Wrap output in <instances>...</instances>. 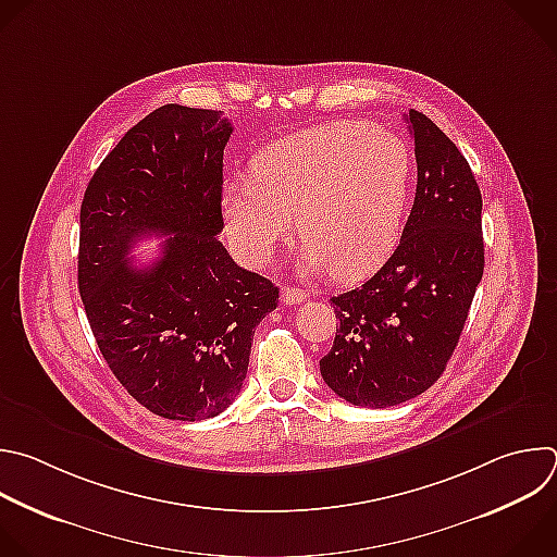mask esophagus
Here are the masks:
<instances>
[{
	"label": "esophagus",
	"instance_id": "34e87169",
	"mask_svg": "<svg viewBox=\"0 0 557 557\" xmlns=\"http://www.w3.org/2000/svg\"><path fill=\"white\" fill-rule=\"evenodd\" d=\"M306 290L301 288H295V286H282V301L286 306H293V304H301L306 299Z\"/></svg>",
	"mask_w": 557,
	"mask_h": 557
}]
</instances>
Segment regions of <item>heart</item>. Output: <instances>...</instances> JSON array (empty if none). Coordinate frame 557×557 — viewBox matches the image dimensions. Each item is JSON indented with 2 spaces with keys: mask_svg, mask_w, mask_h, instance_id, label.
<instances>
[{
  "mask_svg": "<svg viewBox=\"0 0 557 557\" xmlns=\"http://www.w3.org/2000/svg\"><path fill=\"white\" fill-rule=\"evenodd\" d=\"M253 176L223 185V216L238 253L264 267L297 216L304 271L338 280L374 273L394 253L409 206L407 141L367 122H327L264 146Z\"/></svg>",
  "mask_w": 557,
  "mask_h": 557,
  "instance_id": "heart-1",
  "label": "heart"
}]
</instances>
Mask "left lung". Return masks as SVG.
Returning a JSON list of instances; mask_svg holds the SVG:
<instances>
[{
    "instance_id": "obj_1",
    "label": "left lung",
    "mask_w": 557,
    "mask_h": 557,
    "mask_svg": "<svg viewBox=\"0 0 557 557\" xmlns=\"http://www.w3.org/2000/svg\"><path fill=\"white\" fill-rule=\"evenodd\" d=\"M416 201L394 256L362 286L330 299L338 319L319 360L325 385L354 407L385 409L444 374L483 277L481 190L459 148L411 109Z\"/></svg>"
}]
</instances>
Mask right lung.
Segmentation results:
<instances>
[{
  "instance_id": "obj_1",
  "label": "right lung",
  "mask_w": 557,
  "mask_h": 557,
  "mask_svg": "<svg viewBox=\"0 0 557 557\" xmlns=\"http://www.w3.org/2000/svg\"><path fill=\"white\" fill-rule=\"evenodd\" d=\"M232 131L221 111L163 104L102 159L81 206L91 332L120 385L165 420H208L236 400L256 325L280 299L219 240ZM141 235L169 236L148 268L127 260Z\"/></svg>"
}]
</instances>
